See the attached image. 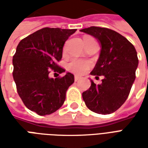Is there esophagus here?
<instances>
[{"instance_id": "obj_1", "label": "esophagus", "mask_w": 148, "mask_h": 148, "mask_svg": "<svg viewBox=\"0 0 148 148\" xmlns=\"http://www.w3.org/2000/svg\"><path fill=\"white\" fill-rule=\"evenodd\" d=\"M80 78H81V77H79V76H77V75H75V76H74V81H75V82L78 81L79 79H80Z\"/></svg>"}]
</instances>
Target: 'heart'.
<instances>
[{
  "instance_id": "heart-1",
  "label": "heart",
  "mask_w": 148,
  "mask_h": 148,
  "mask_svg": "<svg viewBox=\"0 0 148 148\" xmlns=\"http://www.w3.org/2000/svg\"><path fill=\"white\" fill-rule=\"evenodd\" d=\"M90 62L76 59V58L71 59L67 64L68 70L77 74H82L85 73L90 68Z\"/></svg>"
}]
</instances>
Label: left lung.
Instances as JSON below:
<instances>
[{
    "mask_svg": "<svg viewBox=\"0 0 148 148\" xmlns=\"http://www.w3.org/2000/svg\"><path fill=\"white\" fill-rule=\"evenodd\" d=\"M80 31L99 42V58L90 74L104 76L100 85L91 80L89 90L82 93L84 101L96 113H112L125 102L136 79L139 63L136 48L125 37L109 28L90 27Z\"/></svg>",
    "mask_w": 148,
    "mask_h": 148,
    "instance_id": "8db88e82",
    "label": "left lung"
}]
</instances>
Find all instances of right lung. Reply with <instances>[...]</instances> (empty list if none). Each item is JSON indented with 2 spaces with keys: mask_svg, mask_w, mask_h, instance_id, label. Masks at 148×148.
Returning a JSON list of instances; mask_svg holds the SVG:
<instances>
[{
  "mask_svg": "<svg viewBox=\"0 0 148 148\" xmlns=\"http://www.w3.org/2000/svg\"><path fill=\"white\" fill-rule=\"evenodd\" d=\"M76 29L44 27L19 42L12 58L13 79L18 94L27 109L40 116L57 111L66 99L74 76L66 73L63 77H49L51 69L65 72L57 62L61 60L65 42Z\"/></svg>",
  "mask_w": 148,
  "mask_h": 148,
  "instance_id": "obj_1",
  "label": "right lung"
}]
</instances>
